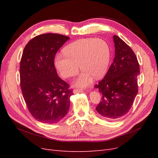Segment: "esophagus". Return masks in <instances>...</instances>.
<instances>
[{
  "mask_svg": "<svg viewBox=\"0 0 158 158\" xmlns=\"http://www.w3.org/2000/svg\"><path fill=\"white\" fill-rule=\"evenodd\" d=\"M83 92V89H74V91H73V93L74 94H78V93H80V92Z\"/></svg>",
  "mask_w": 158,
  "mask_h": 158,
  "instance_id": "1",
  "label": "esophagus"
}]
</instances>
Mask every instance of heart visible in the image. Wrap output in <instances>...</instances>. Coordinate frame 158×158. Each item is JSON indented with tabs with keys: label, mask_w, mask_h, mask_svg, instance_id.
I'll return each instance as SVG.
<instances>
[{
	"label": "heart",
	"mask_w": 158,
	"mask_h": 158,
	"mask_svg": "<svg viewBox=\"0 0 158 158\" xmlns=\"http://www.w3.org/2000/svg\"><path fill=\"white\" fill-rule=\"evenodd\" d=\"M64 55L56 56V68L63 78L76 76L79 66L84 73L76 81V85L85 87L92 82V76L100 78L108 69L111 50L107 43L102 39L88 38L76 41L66 46Z\"/></svg>",
	"instance_id": "obj_1"
}]
</instances>
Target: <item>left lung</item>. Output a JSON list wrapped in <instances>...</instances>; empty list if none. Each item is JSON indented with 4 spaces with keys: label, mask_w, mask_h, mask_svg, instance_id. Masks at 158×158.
Instances as JSON below:
<instances>
[{
    "label": "left lung",
    "mask_w": 158,
    "mask_h": 158,
    "mask_svg": "<svg viewBox=\"0 0 158 158\" xmlns=\"http://www.w3.org/2000/svg\"><path fill=\"white\" fill-rule=\"evenodd\" d=\"M115 56L106 75L95 88L102 95L96 111L109 121H116L129 111L138 93L140 66L132 49L113 36Z\"/></svg>",
    "instance_id": "1"
}]
</instances>
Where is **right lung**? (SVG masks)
<instances>
[{"mask_svg":"<svg viewBox=\"0 0 158 158\" xmlns=\"http://www.w3.org/2000/svg\"><path fill=\"white\" fill-rule=\"evenodd\" d=\"M70 38L57 33L33 37L23 49L20 64L23 99L37 121L53 124L63 118L73 95L69 85L60 78L55 67L56 52Z\"/></svg>","mask_w":158,"mask_h":158,"instance_id":"1","label":"right lung"}]
</instances>
